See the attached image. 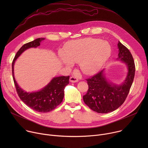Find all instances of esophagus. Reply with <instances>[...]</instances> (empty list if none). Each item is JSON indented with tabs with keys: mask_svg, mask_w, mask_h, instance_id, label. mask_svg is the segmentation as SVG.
Listing matches in <instances>:
<instances>
[{
	"mask_svg": "<svg viewBox=\"0 0 148 148\" xmlns=\"http://www.w3.org/2000/svg\"><path fill=\"white\" fill-rule=\"evenodd\" d=\"M70 81L71 82H77L78 81V79L77 77H76L75 76H71L70 78Z\"/></svg>",
	"mask_w": 148,
	"mask_h": 148,
	"instance_id": "34e87169",
	"label": "esophagus"
}]
</instances>
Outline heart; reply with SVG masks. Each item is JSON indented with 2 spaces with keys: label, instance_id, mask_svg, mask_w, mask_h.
Instances as JSON below:
<instances>
[{
  "label": "heart",
  "instance_id": "b5f03b06",
  "mask_svg": "<svg viewBox=\"0 0 148 148\" xmlns=\"http://www.w3.org/2000/svg\"><path fill=\"white\" fill-rule=\"evenodd\" d=\"M61 53L60 60L67 67L79 62L81 70L91 75L97 72L111 54L110 45L102 39L86 38L70 42Z\"/></svg>",
  "mask_w": 148,
  "mask_h": 148
}]
</instances>
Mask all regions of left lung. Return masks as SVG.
<instances>
[{
    "label": "left lung",
    "mask_w": 148,
    "mask_h": 148,
    "mask_svg": "<svg viewBox=\"0 0 148 148\" xmlns=\"http://www.w3.org/2000/svg\"><path fill=\"white\" fill-rule=\"evenodd\" d=\"M118 48L117 60L124 62L128 69L122 84L116 85L111 82L105 77L104 70L87 79L88 90L83 96V100L90 109L98 113L107 114L118 109L127 97L134 81L135 66L133 57L120 41Z\"/></svg>",
    "instance_id": "8db88e82"
}]
</instances>
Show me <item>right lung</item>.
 Segmentation results:
<instances>
[{"mask_svg": "<svg viewBox=\"0 0 148 148\" xmlns=\"http://www.w3.org/2000/svg\"><path fill=\"white\" fill-rule=\"evenodd\" d=\"M45 38H38L24 45L17 52L12 62V75L17 93L29 107L39 112H48L54 110L61 103L64 96V88L69 84L70 76L54 77L50 82L40 91L27 92L21 88L17 83L14 75V65L17 58L25 50L36 48Z\"/></svg>", "mask_w": 148, "mask_h": 148, "instance_id": "right-lung-1", "label": "right lung"}]
</instances>
